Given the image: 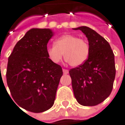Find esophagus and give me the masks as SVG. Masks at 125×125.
I'll list each match as a JSON object with an SVG mask.
<instances>
[{
	"instance_id": "34e87169",
	"label": "esophagus",
	"mask_w": 125,
	"mask_h": 125,
	"mask_svg": "<svg viewBox=\"0 0 125 125\" xmlns=\"http://www.w3.org/2000/svg\"><path fill=\"white\" fill-rule=\"evenodd\" d=\"M62 72H63V73H64V74H67V73H69L68 70H67V69H62Z\"/></svg>"
}]
</instances>
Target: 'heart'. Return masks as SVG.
Returning <instances> with one entry per match:
<instances>
[{"mask_svg":"<svg viewBox=\"0 0 125 125\" xmlns=\"http://www.w3.org/2000/svg\"><path fill=\"white\" fill-rule=\"evenodd\" d=\"M89 52L90 48L87 41L71 33L58 38L54 42V45L47 49V56L52 62L59 63L64 53L66 62L74 67L84 64L89 58Z\"/></svg>","mask_w":125,"mask_h":125,"instance_id":"obj_1","label":"heart"}]
</instances>
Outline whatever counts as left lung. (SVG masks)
<instances>
[{"label":"left lung","mask_w":125,"mask_h":125,"mask_svg":"<svg viewBox=\"0 0 125 125\" xmlns=\"http://www.w3.org/2000/svg\"><path fill=\"white\" fill-rule=\"evenodd\" d=\"M80 30L87 38L90 48L87 61L69 70L74 96L83 106H95L110 95L115 76L114 54L110 45L91 28L82 26Z\"/></svg>","instance_id":"obj_1"}]
</instances>
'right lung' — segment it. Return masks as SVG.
<instances>
[{
  "label": "right lung",
  "mask_w": 125,
  "mask_h": 125,
  "mask_svg": "<svg viewBox=\"0 0 125 125\" xmlns=\"http://www.w3.org/2000/svg\"><path fill=\"white\" fill-rule=\"evenodd\" d=\"M53 34L50 29H31L8 58L6 78L11 94L20 107L31 112L41 113L52 107L62 76V67L47 53Z\"/></svg>",
  "instance_id": "add662e5"
}]
</instances>
